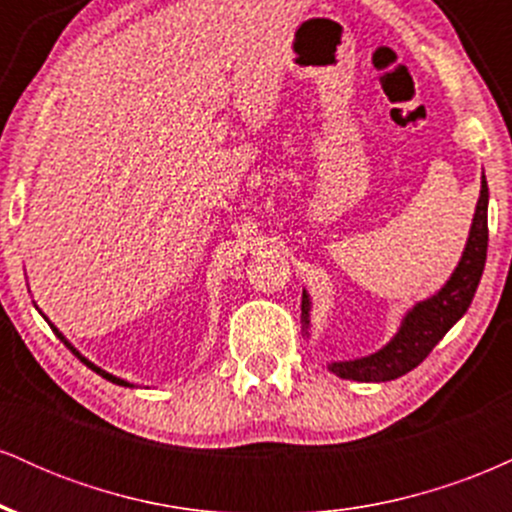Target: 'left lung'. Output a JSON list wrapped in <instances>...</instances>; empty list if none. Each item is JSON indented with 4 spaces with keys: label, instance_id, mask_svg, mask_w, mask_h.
I'll use <instances>...</instances> for the list:
<instances>
[{
    "label": "left lung",
    "instance_id": "1",
    "mask_svg": "<svg viewBox=\"0 0 512 512\" xmlns=\"http://www.w3.org/2000/svg\"><path fill=\"white\" fill-rule=\"evenodd\" d=\"M486 248H489V185L481 175V192L467 245L450 279L433 296L411 305L402 317L397 334L383 349L351 361H332L327 368L339 378L356 380V383H387L414 370L472 305L486 264ZM310 308H313L310 296L303 289L301 325L305 337H310Z\"/></svg>",
    "mask_w": 512,
    "mask_h": 512
}]
</instances>
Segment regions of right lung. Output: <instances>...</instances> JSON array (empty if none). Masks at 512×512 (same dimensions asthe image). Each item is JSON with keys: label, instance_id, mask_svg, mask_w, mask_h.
Returning a JSON list of instances; mask_svg holds the SVG:
<instances>
[{"label": "right lung", "instance_id": "right-lung-1", "mask_svg": "<svg viewBox=\"0 0 512 512\" xmlns=\"http://www.w3.org/2000/svg\"><path fill=\"white\" fill-rule=\"evenodd\" d=\"M38 313H40V308H38ZM40 315H43V313H40ZM45 317V315H43ZM45 320H48V317H45ZM48 325L52 327V332H55L57 334V337H60V342H64V346H67V349H72V354L76 356V358H79V361L81 363H86V366L88 368H91L93 370V373H98V375H101V378H105V380H110V383H115V385H122V387H134V383H127V380H122V378H117V375H113V373H108V370H103L101 366H96V363H91V361H88V358L86 356H81V351L79 349H76V346H72V342H69V339L67 337H64V334L60 332V330H57V327L55 325H52V322L48 320Z\"/></svg>", "mask_w": 512, "mask_h": 512}]
</instances>
